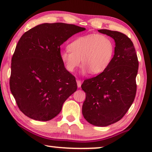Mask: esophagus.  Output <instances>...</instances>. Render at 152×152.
<instances>
[{
	"label": "esophagus",
	"mask_w": 152,
	"mask_h": 152,
	"mask_svg": "<svg viewBox=\"0 0 152 152\" xmlns=\"http://www.w3.org/2000/svg\"><path fill=\"white\" fill-rule=\"evenodd\" d=\"M77 87H81V81H80V80H77Z\"/></svg>",
	"instance_id": "esophagus-1"
}]
</instances>
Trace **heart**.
<instances>
[{
	"label": "heart",
	"mask_w": 152,
	"mask_h": 152,
	"mask_svg": "<svg viewBox=\"0 0 152 152\" xmlns=\"http://www.w3.org/2000/svg\"><path fill=\"white\" fill-rule=\"evenodd\" d=\"M69 50L60 53L61 60L66 70L73 72L83 64V72L90 71L99 74L107 69L113 59L115 45L110 37L105 34H90L79 37L69 45Z\"/></svg>",
	"instance_id": "heart-1"
}]
</instances>
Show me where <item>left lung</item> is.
I'll list each match as a JSON object with an SVG mask.
<instances>
[{
	"label": "left lung",
	"instance_id": "obj_1",
	"mask_svg": "<svg viewBox=\"0 0 152 152\" xmlns=\"http://www.w3.org/2000/svg\"><path fill=\"white\" fill-rule=\"evenodd\" d=\"M98 31L114 39L115 52L104 71L81 85L86 95L82 113L89 124L105 127L120 120L134 102L139 63L134 44L126 34L107 29Z\"/></svg>",
	"mask_w": 152,
	"mask_h": 152
}]
</instances>
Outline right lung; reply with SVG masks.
I'll list each match as a JSON object with an SVG mask.
<instances>
[{
	"mask_svg": "<svg viewBox=\"0 0 152 152\" xmlns=\"http://www.w3.org/2000/svg\"><path fill=\"white\" fill-rule=\"evenodd\" d=\"M86 28L62 23H44L23 34L11 61L10 89L19 110L34 120L57 116L77 89L61 60L60 46Z\"/></svg>",
	"mask_w": 152,
	"mask_h": 152,
	"instance_id": "obj_1",
	"label": "right lung"
}]
</instances>
